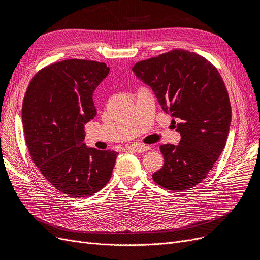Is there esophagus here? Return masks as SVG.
Masks as SVG:
<instances>
[{
  "label": "esophagus",
  "mask_w": 260,
  "mask_h": 260,
  "mask_svg": "<svg viewBox=\"0 0 260 260\" xmlns=\"http://www.w3.org/2000/svg\"><path fill=\"white\" fill-rule=\"evenodd\" d=\"M126 149H132V151L137 152V153H144V152L149 151L151 147L147 145H143V144H132V145L126 146Z\"/></svg>",
  "instance_id": "34e87169"
}]
</instances>
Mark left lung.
Wrapping results in <instances>:
<instances>
[{
  "mask_svg": "<svg viewBox=\"0 0 260 260\" xmlns=\"http://www.w3.org/2000/svg\"><path fill=\"white\" fill-rule=\"evenodd\" d=\"M133 71L152 87L163 111L180 120V143L160 146L165 165L153 174L154 181L176 192L194 187L206 179L228 139L232 109L220 74L184 49L140 61Z\"/></svg>",
  "mask_w": 260,
  "mask_h": 260,
  "instance_id": "left-lung-1",
  "label": "left lung"
}]
</instances>
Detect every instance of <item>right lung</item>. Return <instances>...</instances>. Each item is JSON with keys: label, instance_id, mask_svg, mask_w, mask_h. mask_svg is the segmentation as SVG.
<instances>
[{"label": "right lung", "instance_id": "1", "mask_svg": "<svg viewBox=\"0 0 260 260\" xmlns=\"http://www.w3.org/2000/svg\"><path fill=\"white\" fill-rule=\"evenodd\" d=\"M109 73L105 63L70 59L45 66L27 87L22 122L36 167L61 193L82 198L103 188L118 153L84 143V124L97 111L92 92Z\"/></svg>", "mask_w": 260, "mask_h": 260}]
</instances>
